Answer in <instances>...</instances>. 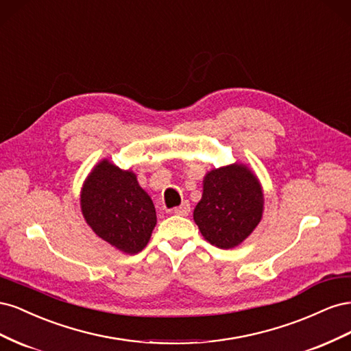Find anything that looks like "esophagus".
<instances>
[{"mask_svg": "<svg viewBox=\"0 0 351 351\" xmlns=\"http://www.w3.org/2000/svg\"><path fill=\"white\" fill-rule=\"evenodd\" d=\"M174 214L176 215H182V217H187L190 214V204L187 200H184L182 205L174 208Z\"/></svg>", "mask_w": 351, "mask_h": 351, "instance_id": "34e87169", "label": "esophagus"}]
</instances>
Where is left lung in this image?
Returning a JSON list of instances; mask_svg holds the SVG:
<instances>
[{"mask_svg": "<svg viewBox=\"0 0 351 351\" xmlns=\"http://www.w3.org/2000/svg\"><path fill=\"white\" fill-rule=\"evenodd\" d=\"M263 204V190L256 174L246 164L234 162L206 173L193 219L212 246L232 249L258 227Z\"/></svg>", "mask_w": 351, "mask_h": 351, "instance_id": "left-lung-1", "label": "left lung"}]
</instances>
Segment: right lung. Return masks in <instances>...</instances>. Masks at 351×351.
<instances>
[{
  "instance_id": "1",
  "label": "right lung",
  "mask_w": 351,
  "mask_h": 351,
  "mask_svg": "<svg viewBox=\"0 0 351 351\" xmlns=\"http://www.w3.org/2000/svg\"><path fill=\"white\" fill-rule=\"evenodd\" d=\"M80 208L95 234L125 254L143 250L156 226L154 202L137 176L110 159L99 161L83 182Z\"/></svg>"
}]
</instances>
